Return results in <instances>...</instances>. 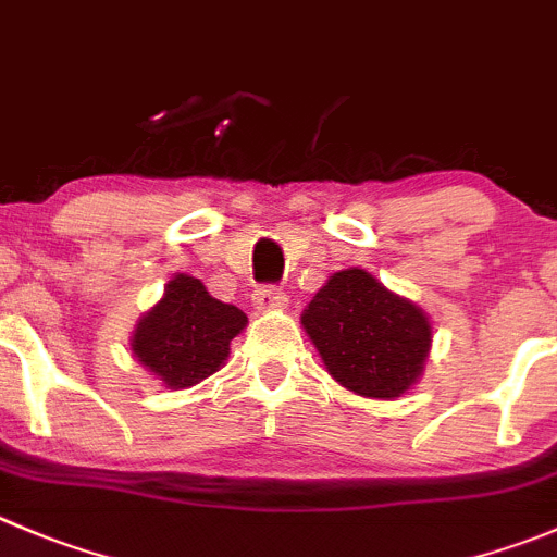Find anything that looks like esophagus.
Masks as SVG:
<instances>
[{
  "label": "esophagus",
  "mask_w": 557,
  "mask_h": 557,
  "mask_svg": "<svg viewBox=\"0 0 557 557\" xmlns=\"http://www.w3.org/2000/svg\"><path fill=\"white\" fill-rule=\"evenodd\" d=\"M252 301H256L261 310H274V307H283L285 305V294L280 285H261V288L252 294Z\"/></svg>",
  "instance_id": "esophagus-1"
}]
</instances>
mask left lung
I'll list each match as a JSON object with an SVG mask.
<instances>
[{
  "label": "left lung",
  "mask_w": 557,
  "mask_h": 557,
  "mask_svg": "<svg viewBox=\"0 0 557 557\" xmlns=\"http://www.w3.org/2000/svg\"><path fill=\"white\" fill-rule=\"evenodd\" d=\"M334 381L361 397L394 399L422 375L430 321L364 269L337 272L301 315Z\"/></svg>",
  "instance_id": "8db88e82"
}]
</instances>
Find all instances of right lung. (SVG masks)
<instances>
[{
  "instance_id": "add662e5",
  "label": "right lung",
  "mask_w": 557,
  "mask_h": 557,
  "mask_svg": "<svg viewBox=\"0 0 557 557\" xmlns=\"http://www.w3.org/2000/svg\"><path fill=\"white\" fill-rule=\"evenodd\" d=\"M245 323L239 307L209 296L201 280L176 274L135 329L133 350L165 386L185 388L220 370Z\"/></svg>"
}]
</instances>
